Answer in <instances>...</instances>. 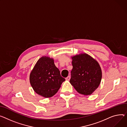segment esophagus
Returning <instances> with one entry per match:
<instances>
[{
  "mask_svg": "<svg viewBox=\"0 0 127 127\" xmlns=\"http://www.w3.org/2000/svg\"><path fill=\"white\" fill-rule=\"evenodd\" d=\"M70 76H68V77H67V78H66V80H67V81H69V80H70Z\"/></svg>",
  "mask_w": 127,
  "mask_h": 127,
  "instance_id": "1",
  "label": "esophagus"
}]
</instances>
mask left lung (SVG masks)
Segmentation results:
<instances>
[{
    "instance_id": "left-lung-1",
    "label": "left lung",
    "mask_w": 127,
    "mask_h": 127,
    "mask_svg": "<svg viewBox=\"0 0 127 127\" xmlns=\"http://www.w3.org/2000/svg\"><path fill=\"white\" fill-rule=\"evenodd\" d=\"M72 69L70 83L79 94L91 95L98 87L102 79V70L97 62L86 54L72 58Z\"/></svg>"
}]
</instances>
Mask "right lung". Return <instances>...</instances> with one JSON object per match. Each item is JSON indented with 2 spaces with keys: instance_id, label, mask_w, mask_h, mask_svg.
Masks as SVG:
<instances>
[{
  "instance_id": "add662e5",
  "label": "right lung",
  "mask_w": 127,
  "mask_h": 127,
  "mask_svg": "<svg viewBox=\"0 0 127 127\" xmlns=\"http://www.w3.org/2000/svg\"><path fill=\"white\" fill-rule=\"evenodd\" d=\"M30 80L37 94L44 97H50L58 92L65 79L61 77L53 59L42 57L33 67Z\"/></svg>"
}]
</instances>
